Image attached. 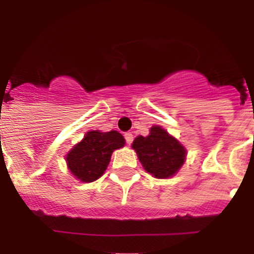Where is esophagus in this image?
<instances>
[{
    "instance_id": "1",
    "label": "esophagus",
    "mask_w": 254,
    "mask_h": 254,
    "mask_svg": "<svg viewBox=\"0 0 254 254\" xmlns=\"http://www.w3.org/2000/svg\"><path fill=\"white\" fill-rule=\"evenodd\" d=\"M125 140H126V143H127V145H131L132 141H133V134H132L131 132H126Z\"/></svg>"
}]
</instances>
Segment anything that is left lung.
Listing matches in <instances>:
<instances>
[{"label":"left lung","mask_w":254,"mask_h":254,"mask_svg":"<svg viewBox=\"0 0 254 254\" xmlns=\"http://www.w3.org/2000/svg\"><path fill=\"white\" fill-rule=\"evenodd\" d=\"M132 147L145 170L155 178L174 176L186 160L185 147L159 126H154L146 137L134 138Z\"/></svg>","instance_id":"left-lung-1"}]
</instances>
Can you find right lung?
<instances>
[{"instance_id":"1","label":"right lung","mask_w":254,"mask_h":254,"mask_svg":"<svg viewBox=\"0 0 254 254\" xmlns=\"http://www.w3.org/2000/svg\"><path fill=\"white\" fill-rule=\"evenodd\" d=\"M125 146V138L117 131H90L67 154L68 169L82 182H94L107 169L112 152Z\"/></svg>"}]
</instances>
